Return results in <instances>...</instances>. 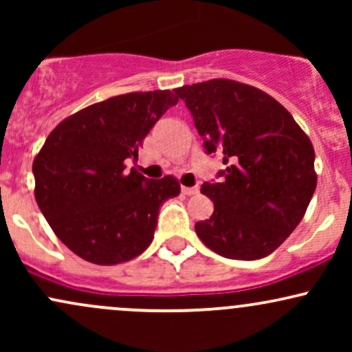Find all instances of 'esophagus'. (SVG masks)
<instances>
[{
    "label": "esophagus",
    "instance_id": "34e87169",
    "mask_svg": "<svg viewBox=\"0 0 352 352\" xmlns=\"http://www.w3.org/2000/svg\"><path fill=\"white\" fill-rule=\"evenodd\" d=\"M182 193L184 195H197L199 193V187H182Z\"/></svg>",
    "mask_w": 352,
    "mask_h": 352
}]
</instances>
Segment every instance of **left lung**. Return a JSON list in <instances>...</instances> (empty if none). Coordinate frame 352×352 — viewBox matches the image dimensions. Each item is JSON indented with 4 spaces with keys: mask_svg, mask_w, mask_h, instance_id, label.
I'll return each instance as SVG.
<instances>
[{
    "mask_svg": "<svg viewBox=\"0 0 352 352\" xmlns=\"http://www.w3.org/2000/svg\"><path fill=\"white\" fill-rule=\"evenodd\" d=\"M208 153L228 167L201 193L213 201L197 235L230 260L268 256L300 225L316 190L314 148L293 116L261 89L210 79L175 89Z\"/></svg>",
    "mask_w": 352,
    "mask_h": 352,
    "instance_id": "left-lung-1",
    "label": "left lung"
}]
</instances>
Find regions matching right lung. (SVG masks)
Here are the masks:
<instances>
[{"label":"right lung","instance_id":"1","mask_svg":"<svg viewBox=\"0 0 352 352\" xmlns=\"http://www.w3.org/2000/svg\"><path fill=\"white\" fill-rule=\"evenodd\" d=\"M179 102L172 91L129 92L56 125L34 157V197L52 232L94 265H117L152 243L159 208L180 193L175 177L151 180L125 159Z\"/></svg>","mask_w":352,"mask_h":352}]
</instances>
